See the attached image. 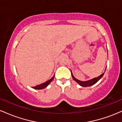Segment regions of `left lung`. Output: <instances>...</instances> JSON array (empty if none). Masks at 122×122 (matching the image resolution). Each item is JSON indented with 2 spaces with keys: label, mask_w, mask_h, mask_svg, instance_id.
I'll use <instances>...</instances> for the list:
<instances>
[{
  "label": "left lung",
  "mask_w": 122,
  "mask_h": 122,
  "mask_svg": "<svg viewBox=\"0 0 122 122\" xmlns=\"http://www.w3.org/2000/svg\"><path fill=\"white\" fill-rule=\"evenodd\" d=\"M105 71H106V69H105ZM71 74H72L73 79L74 80L77 82V83L79 84L80 85H81V86H84V87H87V86H92V85H94L95 84H96V82L99 80L101 79L104 74V73H102L101 75H100L99 76L97 77L93 78V79L89 80L88 81H80L79 80L76 79L75 77H74V76L73 75L72 71H71Z\"/></svg>",
  "instance_id": "obj_1"
}]
</instances>
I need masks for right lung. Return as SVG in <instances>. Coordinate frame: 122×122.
I'll return each mask as SVG.
<instances>
[{
  "instance_id": "1",
  "label": "right lung",
  "mask_w": 122,
  "mask_h": 122,
  "mask_svg": "<svg viewBox=\"0 0 122 122\" xmlns=\"http://www.w3.org/2000/svg\"><path fill=\"white\" fill-rule=\"evenodd\" d=\"M54 75L53 76V77L51 78V79H50L49 80L47 81L44 82V83L41 84L37 85V86H34V87H33V88H34V89H43V88H45L46 87H47V85L49 84L50 82L52 81L54 79Z\"/></svg>"
}]
</instances>
